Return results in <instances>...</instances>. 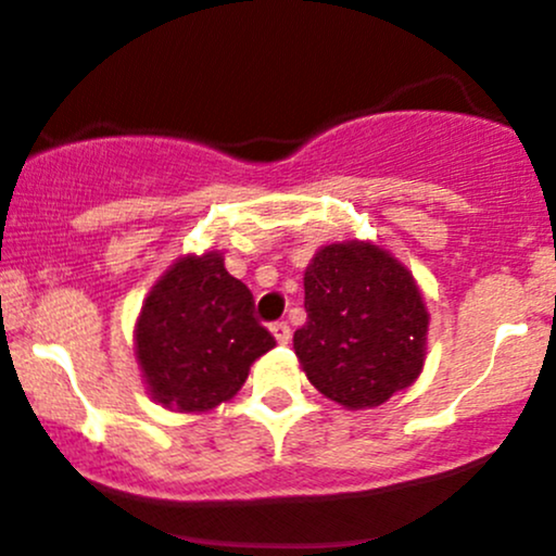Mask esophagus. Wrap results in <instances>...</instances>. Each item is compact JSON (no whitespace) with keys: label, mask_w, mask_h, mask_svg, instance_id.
<instances>
[{"label":"esophagus","mask_w":556,"mask_h":556,"mask_svg":"<svg viewBox=\"0 0 556 556\" xmlns=\"http://www.w3.org/2000/svg\"><path fill=\"white\" fill-rule=\"evenodd\" d=\"M271 333H274V339H277L279 344H288L290 342V326H288V323H274Z\"/></svg>","instance_id":"obj_1"}]
</instances>
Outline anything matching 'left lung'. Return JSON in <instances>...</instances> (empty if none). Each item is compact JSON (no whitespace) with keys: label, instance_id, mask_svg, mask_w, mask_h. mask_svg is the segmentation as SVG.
<instances>
[{"label":"left lung","instance_id":"1","mask_svg":"<svg viewBox=\"0 0 556 556\" xmlns=\"http://www.w3.org/2000/svg\"><path fill=\"white\" fill-rule=\"evenodd\" d=\"M293 350L306 380L348 409L380 407L418 380L429 309L413 271L375 241H337L304 271Z\"/></svg>","mask_w":556,"mask_h":556}]
</instances>
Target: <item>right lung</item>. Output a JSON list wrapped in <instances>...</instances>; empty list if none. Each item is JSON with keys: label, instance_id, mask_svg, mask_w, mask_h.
I'll list each match as a JSON object with an SVG mask.
<instances>
[{"label": "right lung", "instance_id": "right-lung-1", "mask_svg": "<svg viewBox=\"0 0 556 556\" xmlns=\"http://www.w3.org/2000/svg\"><path fill=\"white\" fill-rule=\"evenodd\" d=\"M132 342L149 399L176 413H208L233 399L250 366L277 344L219 250L181 255L152 285Z\"/></svg>", "mask_w": 556, "mask_h": 556}]
</instances>
